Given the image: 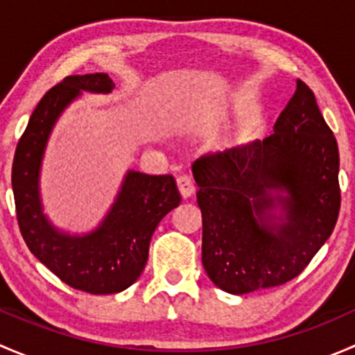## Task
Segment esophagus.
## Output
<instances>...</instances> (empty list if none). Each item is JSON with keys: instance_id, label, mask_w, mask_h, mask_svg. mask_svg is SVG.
Segmentation results:
<instances>
[{"instance_id": "obj_1", "label": "esophagus", "mask_w": 355, "mask_h": 355, "mask_svg": "<svg viewBox=\"0 0 355 355\" xmlns=\"http://www.w3.org/2000/svg\"><path fill=\"white\" fill-rule=\"evenodd\" d=\"M177 185H178V191H180L182 198L184 199L191 198V196L194 194V191H196L194 180H192L191 177H187V175H180V177L177 178Z\"/></svg>"}]
</instances>
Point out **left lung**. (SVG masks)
Segmentation results:
<instances>
[{"mask_svg":"<svg viewBox=\"0 0 355 355\" xmlns=\"http://www.w3.org/2000/svg\"><path fill=\"white\" fill-rule=\"evenodd\" d=\"M338 170L335 135L302 80L273 134L196 161L209 280L242 295L302 273L335 228Z\"/></svg>","mask_w":355,"mask_h":355,"instance_id":"obj_1","label":"left lung"}]
</instances>
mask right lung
<instances>
[{
  "label": "right lung",
  "instance_id": "obj_1",
  "mask_svg": "<svg viewBox=\"0 0 355 355\" xmlns=\"http://www.w3.org/2000/svg\"><path fill=\"white\" fill-rule=\"evenodd\" d=\"M108 73L70 75L49 89L31 114L12 168L17 220L31 252L71 288L108 295L128 288L144 270L157 223L180 204L171 175L128 170L94 230L68 234L53 225L41 200V168L56 121L82 92L110 94Z\"/></svg>",
  "mask_w": 355,
  "mask_h": 355
}]
</instances>
